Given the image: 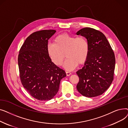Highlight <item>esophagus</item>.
Segmentation results:
<instances>
[{
    "instance_id": "esophagus-1",
    "label": "esophagus",
    "mask_w": 128,
    "mask_h": 128,
    "mask_svg": "<svg viewBox=\"0 0 128 128\" xmlns=\"http://www.w3.org/2000/svg\"><path fill=\"white\" fill-rule=\"evenodd\" d=\"M66 75L68 76H70L71 75V72H68V71H66Z\"/></svg>"
}]
</instances>
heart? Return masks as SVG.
<instances>
[{
  "label": "heart",
  "instance_id": "1",
  "mask_svg": "<svg viewBox=\"0 0 128 128\" xmlns=\"http://www.w3.org/2000/svg\"><path fill=\"white\" fill-rule=\"evenodd\" d=\"M47 52L52 63L58 66L63 64L65 54L68 58L64 68L68 70L75 69L78 64L86 62L89 53V44L83 36H75L64 33L57 36L54 43L47 46Z\"/></svg>",
  "mask_w": 128,
  "mask_h": 128
}]
</instances>
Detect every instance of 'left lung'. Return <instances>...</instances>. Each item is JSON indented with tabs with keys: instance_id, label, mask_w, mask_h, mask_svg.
Listing matches in <instances>:
<instances>
[{
	"instance_id": "1",
	"label": "left lung",
	"mask_w": 128,
	"mask_h": 128,
	"mask_svg": "<svg viewBox=\"0 0 128 128\" xmlns=\"http://www.w3.org/2000/svg\"><path fill=\"white\" fill-rule=\"evenodd\" d=\"M76 34L84 37L89 44L88 58L83 68L76 72L79 78L77 89L88 98L100 96L109 88L114 79V51L105 36L99 30L85 28Z\"/></svg>"
}]
</instances>
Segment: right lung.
<instances>
[{
	"mask_svg": "<svg viewBox=\"0 0 128 128\" xmlns=\"http://www.w3.org/2000/svg\"><path fill=\"white\" fill-rule=\"evenodd\" d=\"M56 30H42L26 38L19 51L21 82L30 96L40 100L52 99L58 93L65 72L54 64L47 52L48 40Z\"/></svg>",
	"mask_w": 128,
	"mask_h": 128,
	"instance_id": "add662e5",
	"label": "right lung"
}]
</instances>
